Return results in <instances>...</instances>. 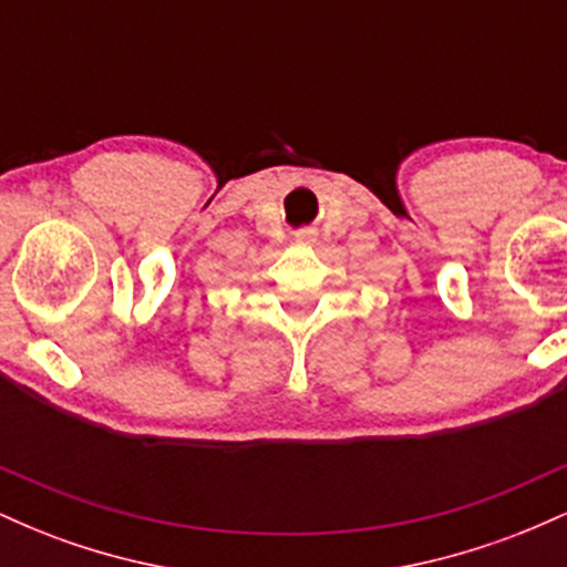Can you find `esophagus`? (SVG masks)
I'll list each match as a JSON object with an SVG mask.
<instances>
[{"mask_svg": "<svg viewBox=\"0 0 567 567\" xmlns=\"http://www.w3.org/2000/svg\"><path fill=\"white\" fill-rule=\"evenodd\" d=\"M296 243H298V245H315V243H317V231H315V229H301V231H296Z\"/></svg>", "mask_w": 567, "mask_h": 567, "instance_id": "34e87169", "label": "esophagus"}]
</instances>
